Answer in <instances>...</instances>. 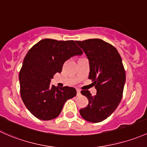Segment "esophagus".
<instances>
[{"label": "esophagus", "mask_w": 147, "mask_h": 147, "mask_svg": "<svg viewBox=\"0 0 147 147\" xmlns=\"http://www.w3.org/2000/svg\"><path fill=\"white\" fill-rule=\"evenodd\" d=\"M76 95L78 96H81V90L79 89H76Z\"/></svg>", "instance_id": "34e87169"}]
</instances>
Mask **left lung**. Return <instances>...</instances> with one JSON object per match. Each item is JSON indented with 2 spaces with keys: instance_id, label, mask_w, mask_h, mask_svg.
I'll list each match as a JSON object with an SVG mask.
<instances>
[{
  "instance_id": "1",
  "label": "left lung",
  "mask_w": 147,
  "mask_h": 147,
  "mask_svg": "<svg viewBox=\"0 0 147 147\" xmlns=\"http://www.w3.org/2000/svg\"><path fill=\"white\" fill-rule=\"evenodd\" d=\"M76 42L88 59V78L97 90L95 96L88 90H81L88 104L80 110V114L88 122H102L116 110L122 100L126 80L122 59L115 47L100 39Z\"/></svg>"
}]
</instances>
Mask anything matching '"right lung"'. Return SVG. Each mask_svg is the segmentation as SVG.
Returning <instances> with one entry per match:
<instances>
[{
	"label": "right lung",
	"mask_w": 147,
	"mask_h": 147,
	"mask_svg": "<svg viewBox=\"0 0 147 147\" xmlns=\"http://www.w3.org/2000/svg\"><path fill=\"white\" fill-rule=\"evenodd\" d=\"M83 51L74 40L44 39L25 56L19 74L20 96L29 111L37 118L50 120L58 117L67 100L76 95L74 88L51 86L56 73L73 56Z\"/></svg>",
	"instance_id": "add662e5"
}]
</instances>
